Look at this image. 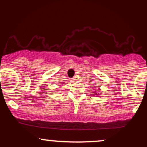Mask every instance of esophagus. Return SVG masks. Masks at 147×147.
I'll use <instances>...</instances> for the list:
<instances>
[{"label":"esophagus","mask_w":147,"mask_h":147,"mask_svg":"<svg viewBox=\"0 0 147 147\" xmlns=\"http://www.w3.org/2000/svg\"><path fill=\"white\" fill-rule=\"evenodd\" d=\"M70 81H72V82H75V79H72L71 80H70Z\"/></svg>","instance_id":"1"}]
</instances>
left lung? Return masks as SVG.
<instances>
[{"label":"left lung","instance_id":"left-lung-1","mask_svg":"<svg viewBox=\"0 0 147 147\" xmlns=\"http://www.w3.org/2000/svg\"><path fill=\"white\" fill-rule=\"evenodd\" d=\"M99 87H100V86H99ZM94 93H95V95H97V97H99V92H97L96 91H94Z\"/></svg>","mask_w":147,"mask_h":147}]
</instances>
